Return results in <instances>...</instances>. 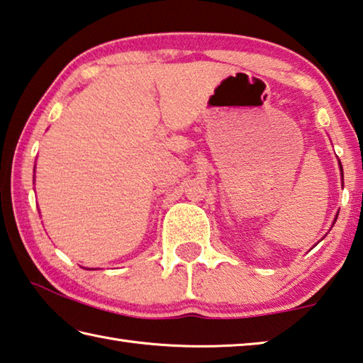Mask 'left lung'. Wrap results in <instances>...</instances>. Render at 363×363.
<instances>
[{
  "label": "left lung",
  "mask_w": 363,
  "mask_h": 363,
  "mask_svg": "<svg viewBox=\"0 0 363 363\" xmlns=\"http://www.w3.org/2000/svg\"><path fill=\"white\" fill-rule=\"evenodd\" d=\"M340 168H341V176H342V167H341V162H340Z\"/></svg>",
  "instance_id": "8db88e82"
}]
</instances>
